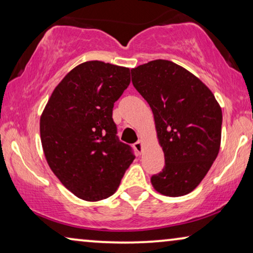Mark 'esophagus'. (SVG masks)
I'll return each mask as SVG.
<instances>
[{
	"label": "esophagus",
	"mask_w": 253,
	"mask_h": 253,
	"mask_svg": "<svg viewBox=\"0 0 253 253\" xmlns=\"http://www.w3.org/2000/svg\"><path fill=\"white\" fill-rule=\"evenodd\" d=\"M133 148L137 151V153H141V151H143V141L138 140L137 143H134Z\"/></svg>",
	"instance_id": "1"
}]
</instances>
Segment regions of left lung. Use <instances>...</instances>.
Masks as SVG:
<instances>
[{
	"mask_svg": "<svg viewBox=\"0 0 253 253\" xmlns=\"http://www.w3.org/2000/svg\"><path fill=\"white\" fill-rule=\"evenodd\" d=\"M134 88L150 105L165 153L162 171L151 177L161 195H188L217 157L222 112L215 96L191 72L155 60L131 70Z\"/></svg>",
	"mask_w": 253,
	"mask_h": 253,
	"instance_id": "1",
	"label": "left lung"
}]
</instances>
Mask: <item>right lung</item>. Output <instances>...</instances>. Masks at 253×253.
I'll use <instances>...</instances> for the list:
<instances>
[{
	"mask_svg": "<svg viewBox=\"0 0 253 253\" xmlns=\"http://www.w3.org/2000/svg\"><path fill=\"white\" fill-rule=\"evenodd\" d=\"M130 84V69L88 61L55 87L40 119L49 167L78 198L98 202L113 195L134 154L116 136L114 103Z\"/></svg>",
	"mask_w": 253,
	"mask_h": 253,
	"instance_id": "1",
	"label": "right lung"
}]
</instances>
